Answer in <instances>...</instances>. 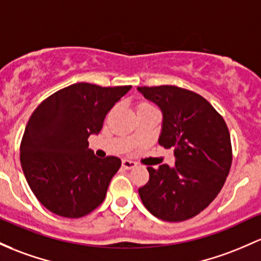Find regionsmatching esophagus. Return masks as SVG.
I'll use <instances>...</instances> for the list:
<instances>
[{
  "label": "esophagus",
  "mask_w": 261,
  "mask_h": 261,
  "mask_svg": "<svg viewBox=\"0 0 261 261\" xmlns=\"http://www.w3.org/2000/svg\"><path fill=\"white\" fill-rule=\"evenodd\" d=\"M122 167L125 170H133V168L136 167V163L134 161H130V160H122Z\"/></svg>",
  "instance_id": "34e87169"
}]
</instances>
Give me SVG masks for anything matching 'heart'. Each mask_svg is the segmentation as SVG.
Returning <instances> with one entry per match:
<instances>
[{"mask_svg": "<svg viewBox=\"0 0 261 261\" xmlns=\"http://www.w3.org/2000/svg\"><path fill=\"white\" fill-rule=\"evenodd\" d=\"M148 107H152V105L148 104V102H142V104H140L139 109H140V108H148Z\"/></svg>", "mask_w": 261, "mask_h": 261, "instance_id": "obj_1", "label": "heart"}]
</instances>
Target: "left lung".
Here are the masks:
<instances>
[{
    "mask_svg": "<svg viewBox=\"0 0 261 261\" xmlns=\"http://www.w3.org/2000/svg\"><path fill=\"white\" fill-rule=\"evenodd\" d=\"M161 109L159 144L173 148L176 163L147 167L150 179L139 188L142 203L167 222L193 218L218 196L231 166L230 134L224 119L194 91L174 85L139 87Z\"/></svg>",
    "mask_w": 261,
    "mask_h": 261,
    "instance_id": "left-lung-1",
    "label": "left lung"
}]
</instances>
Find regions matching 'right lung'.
<instances>
[{
  "mask_svg": "<svg viewBox=\"0 0 261 261\" xmlns=\"http://www.w3.org/2000/svg\"><path fill=\"white\" fill-rule=\"evenodd\" d=\"M131 89L76 83L43 100L21 141L22 170L37 199L57 216L80 218L105 199L121 160L88 148L110 109Z\"/></svg>",
  "mask_w": 261,
  "mask_h": 261,
  "instance_id": "1",
  "label": "right lung"
}]
</instances>
